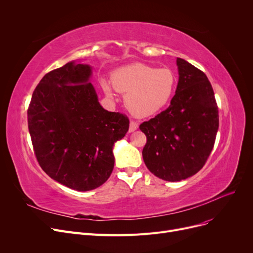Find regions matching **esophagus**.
Segmentation results:
<instances>
[{"mask_svg":"<svg viewBox=\"0 0 253 253\" xmlns=\"http://www.w3.org/2000/svg\"><path fill=\"white\" fill-rule=\"evenodd\" d=\"M138 128V123L136 121H130V126H129V132H133Z\"/></svg>","mask_w":253,"mask_h":253,"instance_id":"34e87169","label":"esophagus"}]
</instances>
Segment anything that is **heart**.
Returning <instances> with one entry per match:
<instances>
[{"instance_id": "obj_1", "label": "heart", "mask_w": 253, "mask_h": 253, "mask_svg": "<svg viewBox=\"0 0 253 253\" xmlns=\"http://www.w3.org/2000/svg\"><path fill=\"white\" fill-rule=\"evenodd\" d=\"M126 93L127 109L137 117H150L162 111L173 95L176 77L168 68L157 69L145 63H132L117 70L112 84L101 82L105 94L113 97L114 89Z\"/></svg>"}]
</instances>
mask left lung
<instances>
[{
  "instance_id": "1",
  "label": "left lung",
  "mask_w": 253,
  "mask_h": 253,
  "mask_svg": "<svg viewBox=\"0 0 253 253\" xmlns=\"http://www.w3.org/2000/svg\"><path fill=\"white\" fill-rule=\"evenodd\" d=\"M178 84L170 105L139 129L147 136L145 166L157 177L179 181L196 174L213 149L218 108L207 76L177 58Z\"/></svg>"
}]
</instances>
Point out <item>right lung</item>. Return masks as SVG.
<instances>
[{
	"label": "right lung",
	"mask_w": 253,
	"mask_h": 253,
	"mask_svg": "<svg viewBox=\"0 0 253 253\" xmlns=\"http://www.w3.org/2000/svg\"><path fill=\"white\" fill-rule=\"evenodd\" d=\"M91 68L69 62L47 73L28 109L37 160L54 180L76 191L96 189L114 169V143L125 136L129 119L99 104L89 82Z\"/></svg>",
	"instance_id": "1"
}]
</instances>
